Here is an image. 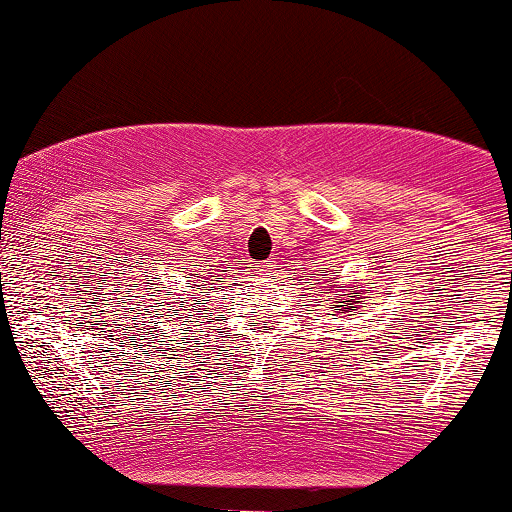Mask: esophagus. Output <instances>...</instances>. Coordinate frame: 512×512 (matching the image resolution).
I'll return each instance as SVG.
<instances>
[{
    "instance_id": "1",
    "label": "esophagus",
    "mask_w": 512,
    "mask_h": 512,
    "mask_svg": "<svg viewBox=\"0 0 512 512\" xmlns=\"http://www.w3.org/2000/svg\"><path fill=\"white\" fill-rule=\"evenodd\" d=\"M254 270L258 275H273L275 270V261H263V263H256Z\"/></svg>"
}]
</instances>
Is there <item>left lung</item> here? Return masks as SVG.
<instances>
[{"label": "left lung", "instance_id": "1", "mask_svg": "<svg viewBox=\"0 0 512 512\" xmlns=\"http://www.w3.org/2000/svg\"><path fill=\"white\" fill-rule=\"evenodd\" d=\"M358 294H361V292L356 289V299H358ZM339 304H344V301H339ZM353 308H356V306H349V311H353ZM334 311H339V306H334Z\"/></svg>", "mask_w": 512, "mask_h": 512}]
</instances>
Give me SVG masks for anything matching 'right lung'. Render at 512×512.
Wrapping results in <instances>:
<instances>
[{
    "label": "right lung",
    "instance_id": "right-lung-1",
    "mask_svg": "<svg viewBox=\"0 0 512 512\" xmlns=\"http://www.w3.org/2000/svg\"><path fill=\"white\" fill-rule=\"evenodd\" d=\"M182 304H185V301H180V306H182Z\"/></svg>",
    "mask_w": 512,
    "mask_h": 512
}]
</instances>
